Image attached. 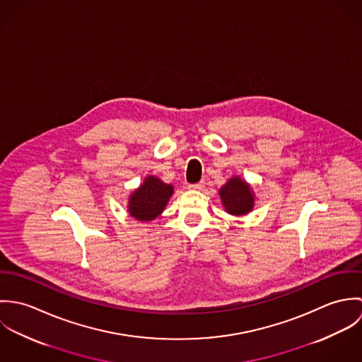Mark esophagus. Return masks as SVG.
Returning <instances> with one entry per match:
<instances>
[{
    "label": "esophagus",
    "mask_w": 362,
    "mask_h": 362,
    "mask_svg": "<svg viewBox=\"0 0 362 362\" xmlns=\"http://www.w3.org/2000/svg\"><path fill=\"white\" fill-rule=\"evenodd\" d=\"M189 188H191V189H195V191H202V189L205 188V182H204V181H201V182H198V184L189 185Z\"/></svg>",
    "instance_id": "34e87169"
}]
</instances>
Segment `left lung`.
<instances>
[{"instance_id": "1", "label": "left lung", "mask_w": 362, "mask_h": 362, "mask_svg": "<svg viewBox=\"0 0 362 362\" xmlns=\"http://www.w3.org/2000/svg\"><path fill=\"white\" fill-rule=\"evenodd\" d=\"M218 195L224 210L233 216H245L255 207V192L240 175H233L218 189Z\"/></svg>"}]
</instances>
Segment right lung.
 <instances>
[{"label":"right lung","mask_w":362,"mask_h":362,"mask_svg":"<svg viewBox=\"0 0 362 362\" xmlns=\"http://www.w3.org/2000/svg\"><path fill=\"white\" fill-rule=\"evenodd\" d=\"M173 194L174 187L171 184L163 182L156 175H148L129 195L127 210L138 221H152L163 213Z\"/></svg>","instance_id":"add662e5"}]
</instances>
